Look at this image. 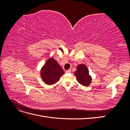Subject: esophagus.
I'll use <instances>...</instances> for the list:
<instances>
[{
  "label": "esophagus",
  "instance_id": "obj_1",
  "mask_svg": "<svg viewBox=\"0 0 130 130\" xmlns=\"http://www.w3.org/2000/svg\"><path fill=\"white\" fill-rule=\"evenodd\" d=\"M70 72H71V70H70V69L67 70H66V73H67V74H68V73H70Z\"/></svg>",
  "mask_w": 130,
  "mask_h": 130
}]
</instances>
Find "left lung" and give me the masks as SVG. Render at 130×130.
Masks as SVG:
<instances>
[{"instance_id": "8db88e82", "label": "left lung", "mask_w": 130, "mask_h": 130, "mask_svg": "<svg viewBox=\"0 0 130 130\" xmlns=\"http://www.w3.org/2000/svg\"><path fill=\"white\" fill-rule=\"evenodd\" d=\"M74 74L76 77V80L81 85L88 86L91 84L92 78L89 74L88 69L85 64H78Z\"/></svg>"}]
</instances>
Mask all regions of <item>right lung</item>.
<instances>
[{"mask_svg": "<svg viewBox=\"0 0 130 130\" xmlns=\"http://www.w3.org/2000/svg\"><path fill=\"white\" fill-rule=\"evenodd\" d=\"M40 74L42 80L46 84L53 85L59 81L64 72L58 63L54 58L50 57L42 67Z\"/></svg>", "mask_w": 130, "mask_h": 130, "instance_id": "right-lung-1", "label": "right lung"}]
</instances>
